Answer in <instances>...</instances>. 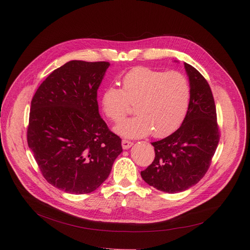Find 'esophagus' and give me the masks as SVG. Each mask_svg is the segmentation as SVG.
<instances>
[{"instance_id":"obj_1","label":"esophagus","mask_w":250,"mask_h":250,"mask_svg":"<svg viewBox=\"0 0 250 250\" xmlns=\"http://www.w3.org/2000/svg\"><path fill=\"white\" fill-rule=\"evenodd\" d=\"M122 146H123V149H124V150H127V149H129L130 147L133 146V142H129V141H127V140H123Z\"/></svg>"}]
</instances>
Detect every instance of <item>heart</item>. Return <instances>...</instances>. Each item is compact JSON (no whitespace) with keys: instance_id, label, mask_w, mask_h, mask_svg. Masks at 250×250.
<instances>
[{"instance_id":"heart-1","label":"heart","mask_w":250,"mask_h":250,"mask_svg":"<svg viewBox=\"0 0 250 250\" xmlns=\"http://www.w3.org/2000/svg\"><path fill=\"white\" fill-rule=\"evenodd\" d=\"M190 101V86L186 76L137 67L122 79V90L104 89L101 109L113 123H120L135 104L136 116L114 128L125 138L136 139L150 135L157 138L173 133L185 121Z\"/></svg>"}]
</instances>
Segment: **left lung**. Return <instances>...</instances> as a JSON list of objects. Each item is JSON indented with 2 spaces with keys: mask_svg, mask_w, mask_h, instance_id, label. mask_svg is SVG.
Wrapping results in <instances>:
<instances>
[{
  "mask_svg": "<svg viewBox=\"0 0 250 250\" xmlns=\"http://www.w3.org/2000/svg\"><path fill=\"white\" fill-rule=\"evenodd\" d=\"M185 68L190 86L187 116L173 134L152 143L155 159L141 172L149 186L168 193L185 191L205 176L220 140L212 90L192 65L185 62Z\"/></svg>",
  "mask_w": 250,
  "mask_h": 250,
  "instance_id": "8db88e82",
  "label": "left lung"
}]
</instances>
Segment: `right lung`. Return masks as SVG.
Instances as JSON below:
<instances>
[{"label": "right lung", "mask_w": 250, "mask_h": 250, "mask_svg": "<svg viewBox=\"0 0 250 250\" xmlns=\"http://www.w3.org/2000/svg\"><path fill=\"white\" fill-rule=\"evenodd\" d=\"M110 63L71 61L52 72L31 100L28 147L48 183L64 192L97 189L123 152L102 120L97 90Z\"/></svg>", "instance_id": "1"}]
</instances>
